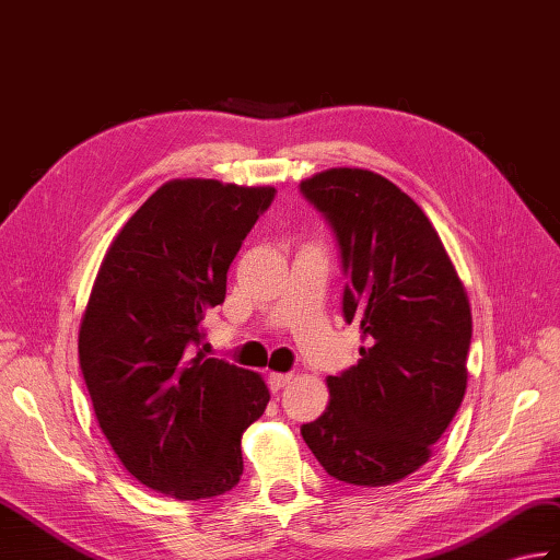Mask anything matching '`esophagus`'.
<instances>
[{"mask_svg": "<svg viewBox=\"0 0 560 560\" xmlns=\"http://www.w3.org/2000/svg\"><path fill=\"white\" fill-rule=\"evenodd\" d=\"M293 380V376L291 374H279V372H271L269 376H267V382H269V388H271V392H281V388L285 386V384H289Z\"/></svg>", "mask_w": 560, "mask_h": 560, "instance_id": "esophagus-1", "label": "esophagus"}]
</instances>
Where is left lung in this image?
<instances>
[{
	"instance_id": "obj_1",
	"label": "left lung",
	"mask_w": 560,
	"mask_h": 560,
	"mask_svg": "<svg viewBox=\"0 0 560 560\" xmlns=\"http://www.w3.org/2000/svg\"><path fill=\"white\" fill-rule=\"evenodd\" d=\"M341 245L343 317L358 322V365L327 376L329 402L301 434L331 477L396 485L432 458L467 388L472 315L432 221L370 168L301 180Z\"/></svg>"
}]
</instances>
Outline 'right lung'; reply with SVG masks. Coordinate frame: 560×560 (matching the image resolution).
Here are the masks:
<instances>
[{"instance_id":"obj_1","label":"right lung","mask_w":560,"mask_h":560,"mask_svg":"<svg viewBox=\"0 0 560 560\" xmlns=\"http://www.w3.org/2000/svg\"><path fill=\"white\" fill-rule=\"evenodd\" d=\"M275 192L166 180L109 243L81 317L78 355L102 434L140 485L178 501L238 485L243 432L269 402L262 374L195 346Z\"/></svg>"}]
</instances>
